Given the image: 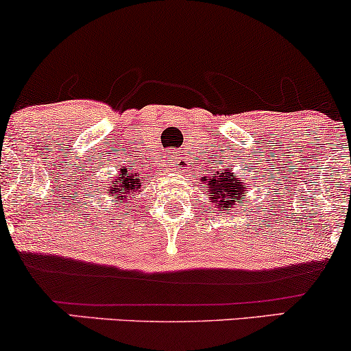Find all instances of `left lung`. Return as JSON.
I'll return each instance as SVG.
<instances>
[{"label": "left lung", "instance_id": "8db88e82", "mask_svg": "<svg viewBox=\"0 0 351 351\" xmlns=\"http://www.w3.org/2000/svg\"><path fill=\"white\" fill-rule=\"evenodd\" d=\"M216 178L211 181L204 180L208 183V198L209 203L219 208V211L229 213L228 209L234 208V204L239 203L241 199H245V181L243 178H237L234 173H219L217 171Z\"/></svg>", "mask_w": 351, "mask_h": 351}]
</instances>
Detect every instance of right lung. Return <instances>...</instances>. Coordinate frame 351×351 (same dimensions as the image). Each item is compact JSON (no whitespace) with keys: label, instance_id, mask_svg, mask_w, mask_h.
Returning a JSON list of instances; mask_svg holds the SVG:
<instances>
[{"label":"right lung","instance_id":"obj_1","mask_svg":"<svg viewBox=\"0 0 351 351\" xmlns=\"http://www.w3.org/2000/svg\"><path fill=\"white\" fill-rule=\"evenodd\" d=\"M143 180L145 176L143 178H138L136 173H127V168H122V170H120V175L112 181L107 193L114 198V203L127 201L128 198H135V193L140 191Z\"/></svg>","mask_w":351,"mask_h":351}]
</instances>
